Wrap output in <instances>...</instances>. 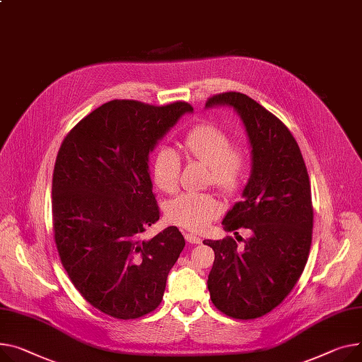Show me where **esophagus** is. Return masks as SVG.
<instances>
[{
    "instance_id": "esophagus-1",
    "label": "esophagus",
    "mask_w": 362,
    "mask_h": 362,
    "mask_svg": "<svg viewBox=\"0 0 362 362\" xmlns=\"http://www.w3.org/2000/svg\"><path fill=\"white\" fill-rule=\"evenodd\" d=\"M185 238H186V242L190 245H199L202 242V238L194 233H186Z\"/></svg>"
}]
</instances>
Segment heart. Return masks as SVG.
<instances>
[{"instance_id": "b5f03b06", "label": "heart", "mask_w": 362, "mask_h": 362, "mask_svg": "<svg viewBox=\"0 0 362 362\" xmlns=\"http://www.w3.org/2000/svg\"><path fill=\"white\" fill-rule=\"evenodd\" d=\"M182 148L187 157L208 165L206 183L218 187L224 195H235L245 186L250 168L249 147L245 141H231L223 127L212 122L192 127L182 139ZM180 168L182 160L175 150H157L151 163L156 186L165 194H175ZM221 212L223 204L211 192H187L165 206L168 220L192 231L206 228Z\"/></svg>"}]
</instances>
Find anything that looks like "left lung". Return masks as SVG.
<instances>
[{
    "label": "left lung",
    "instance_id": "left-lung-1",
    "mask_svg": "<svg viewBox=\"0 0 362 362\" xmlns=\"http://www.w3.org/2000/svg\"><path fill=\"white\" fill-rule=\"evenodd\" d=\"M218 105L235 109L252 146L243 201L227 212L223 226L235 235L247 228L250 237L243 247L230 235L204 240L215 253L208 290L226 316L250 320L278 307L304 271L313 234L310 179L296 138L275 115L237 91L206 100V107Z\"/></svg>",
    "mask_w": 362,
    "mask_h": 362
}]
</instances>
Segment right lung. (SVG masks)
Here are the masks:
<instances>
[{
	"instance_id": "right-lung-1",
	"label": "right lung",
	"mask_w": 362,
	"mask_h": 362,
	"mask_svg": "<svg viewBox=\"0 0 362 362\" xmlns=\"http://www.w3.org/2000/svg\"><path fill=\"white\" fill-rule=\"evenodd\" d=\"M186 112L112 100L64 138L52 177V224L61 263L94 308L120 320L154 311L185 247L177 227L144 237L160 220L148 154Z\"/></svg>"
}]
</instances>
